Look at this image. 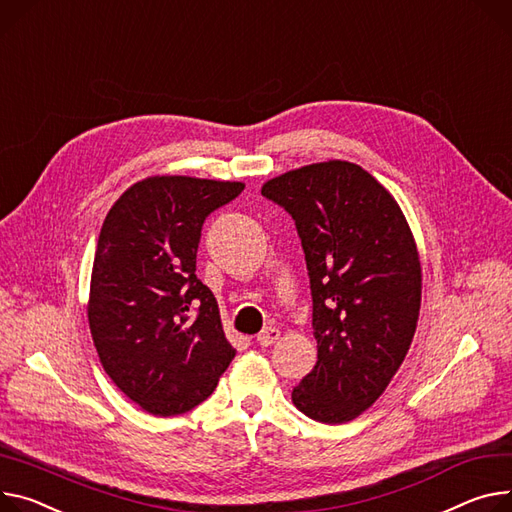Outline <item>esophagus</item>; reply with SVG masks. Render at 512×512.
Masks as SVG:
<instances>
[{
    "label": "esophagus",
    "mask_w": 512,
    "mask_h": 512,
    "mask_svg": "<svg viewBox=\"0 0 512 512\" xmlns=\"http://www.w3.org/2000/svg\"><path fill=\"white\" fill-rule=\"evenodd\" d=\"M279 336H281V332H279L277 328H264V330L256 336V340H258L260 346H270V344H274V342L279 340Z\"/></svg>",
    "instance_id": "1"
}]
</instances>
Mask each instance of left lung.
<instances>
[{
  "label": "left lung",
  "instance_id": "left-lung-1",
  "mask_svg": "<svg viewBox=\"0 0 512 512\" xmlns=\"http://www.w3.org/2000/svg\"><path fill=\"white\" fill-rule=\"evenodd\" d=\"M295 221L313 301L318 363L293 404L342 424L389 385L412 344L422 272L412 231L393 196L361 166L311 164L262 186Z\"/></svg>",
  "mask_w": 512,
  "mask_h": 512
}]
</instances>
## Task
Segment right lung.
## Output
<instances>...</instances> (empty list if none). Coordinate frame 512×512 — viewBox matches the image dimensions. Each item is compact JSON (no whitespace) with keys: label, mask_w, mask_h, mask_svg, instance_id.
I'll list each match as a JSON object with an SVG mask.
<instances>
[{"label":"right lung","mask_w":512,"mask_h":512,"mask_svg":"<svg viewBox=\"0 0 512 512\" xmlns=\"http://www.w3.org/2000/svg\"><path fill=\"white\" fill-rule=\"evenodd\" d=\"M242 182L155 176L108 211L94 256L88 320L100 363L153 416L205 402L235 357L217 299L196 279L205 219Z\"/></svg>","instance_id":"1"}]
</instances>
